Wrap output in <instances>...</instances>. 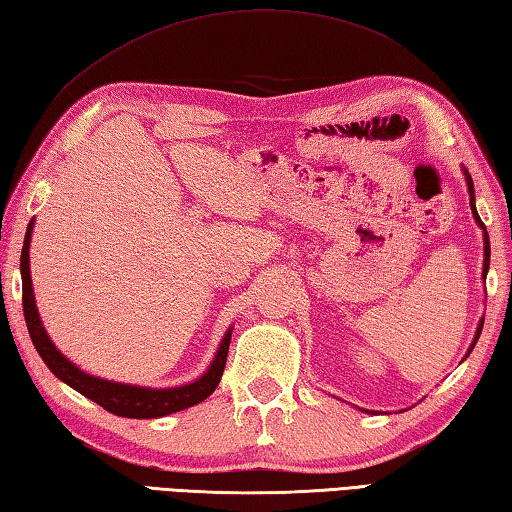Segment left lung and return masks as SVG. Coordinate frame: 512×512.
<instances>
[{"instance_id": "obj_1", "label": "left lung", "mask_w": 512, "mask_h": 512, "mask_svg": "<svg viewBox=\"0 0 512 512\" xmlns=\"http://www.w3.org/2000/svg\"><path fill=\"white\" fill-rule=\"evenodd\" d=\"M463 174H466V185H468V194H470V208H472V217H475L477 226L483 230V271H481V277H483V280H486V275H488V266H490V239H488L486 226H483V221L479 219V212H477V206H475V183H472V176L468 174L466 167H463ZM481 329H483V318H481V320H479V324H477L475 338H472V345L468 347V353H466V356H463V360H466V358L470 356V351L475 349L477 340H479V336H481ZM358 410H362V407H358ZM362 412H369V410H362Z\"/></svg>"}]
</instances>
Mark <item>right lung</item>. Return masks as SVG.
Here are the masks:
<instances>
[{"label":"right lung","instance_id":"1","mask_svg":"<svg viewBox=\"0 0 512 512\" xmlns=\"http://www.w3.org/2000/svg\"><path fill=\"white\" fill-rule=\"evenodd\" d=\"M33 221L26 228L24 248L20 257V273H22V304H24V320L29 327V336L33 345L44 360V365L49 367L62 383H67L71 389H76L82 396L91 398V401L105 407L107 412L125 418H159L188 407L197 405L215 392L221 374H224L228 347L232 338V327L224 333V338L219 342V349L212 358L210 367L203 374L179 387H141V385H129V383H116V380H107L100 376H91L87 371H82L76 362H71L64 353L53 345V340L46 333L40 313L35 306L33 295V282H31V262H29V248H31V232Z\"/></svg>","mask_w":512,"mask_h":512}]
</instances>
